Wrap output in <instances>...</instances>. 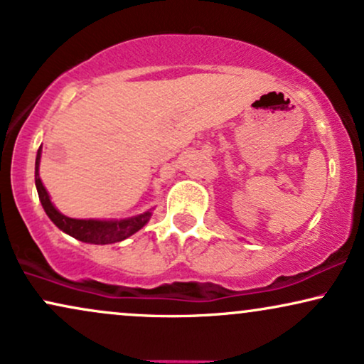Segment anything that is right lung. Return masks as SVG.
Returning a JSON list of instances; mask_svg holds the SVG:
<instances>
[{"label":"right lung","mask_w":364,"mask_h":364,"mask_svg":"<svg viewBox=\"0 0 364 364\" xmlns=\"http://www.w3.org/2000/svg\"><path fill=\"white\" fill-rule=\"evenodd\" d=\"M40 150L38 148L37 160H35V186H37L40 203H42L47 216L52 219V223L55 224L58 230H62L67 235H70L75 240L84 241V243L91 245H109V243H118L134 235L138 230H141L143 226L148 223L151 213L140 214L136 218L129 219H121V221H94V219H73L67 218L64 214H60L53 208L50 203V197H48L47 191H45L42 181L38 177V165H40Z\"/></svg>","instance_id":"right-lung-1"}]
</instances>
